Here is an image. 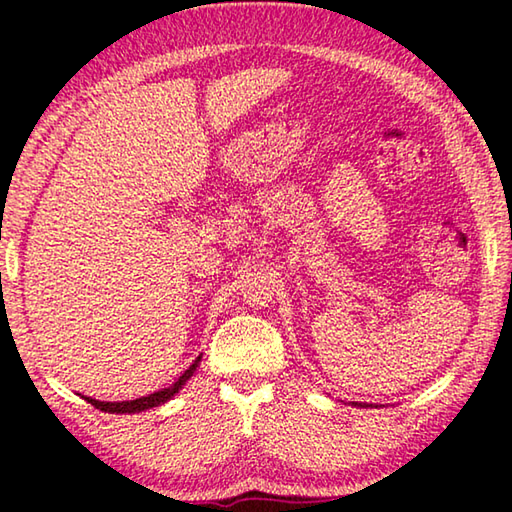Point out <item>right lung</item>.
Instances as JSON below:
<instances>
[{"label":"right lung","instance_id":"right-lung-1","mask_svg":"<svg viewBox=\"0 0 512 512\" xmlns=\"http://www.w3.org/2000/svg\"><path fill=\"white\" fill-rule=\"evenodd\" d=\"M198 361H201V357H198L192 366H189L183 375L178 377V381H173V384L169 388H162V391L158 393H151L146 397H140V400H128V402H99V400H92V397H85L94 409H101L106 413H140V411H146V409H153V406H160L167 400H171L173 395H176L180 388L185 386V381L194 375V370L198 368Z\"/></svg>","mask_w":512,"mask_h":512}]
</instances>
